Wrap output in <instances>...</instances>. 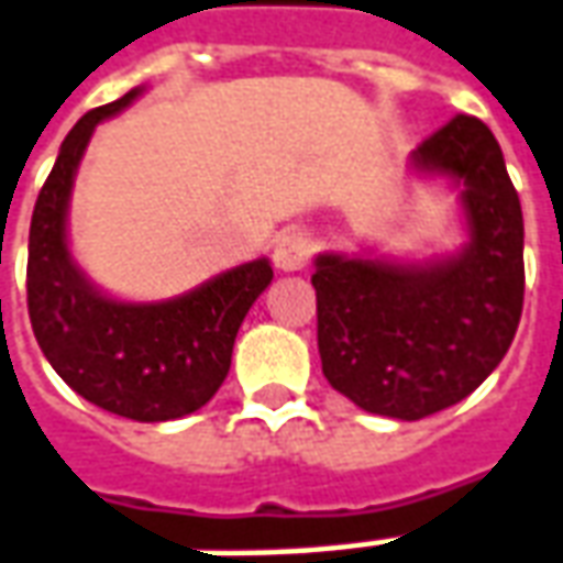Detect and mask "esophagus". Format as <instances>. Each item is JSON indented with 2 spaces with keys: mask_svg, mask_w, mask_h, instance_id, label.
I'll use <instances>...</instances> for the list:
<instances>
[{
  "mask_svg": "<svg viewBox=\"0 0 563 563\" xmlns=\"http://www.w3.org/2000/svg\"><path fill=\"white\" fill-rule=\"evenodd\" d=\"M310 262V241L301 231H283L274 243V265L280 271H301Z\"/></svg>",
  "mask_w": 563,
  "mask_h": 563,
  "instance_id": "esophagus-1",
  "label": "esophagus"
}]
</instances>
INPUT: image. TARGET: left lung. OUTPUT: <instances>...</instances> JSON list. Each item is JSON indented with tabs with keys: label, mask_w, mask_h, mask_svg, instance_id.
Returning <instances> with one entry per match:
<instances>
[{
	"label": "left lung",
	"mask_w": 563,
	"mask_h": 563,
	"mask_svg": "<svg viewBox=\"0 0 563 563\" xmlns=\"http://www.w3.org/2000/svg\"><path fill=\"white\" fill-rule=\"evenodd\" d=\"M411 161L463 186V253L432 265L325 253L310 277L325 380L399 420L466 399L506 356L525 305L521 200L485 121L454 115Z\"/></svg>",
	"instance_id": "left-lung-1"
}]
</instances>
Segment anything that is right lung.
<instances>
[{
	"label": "right lung",
	"mask_w": 563,
	"mask_h": 563,
	"mask_svg": "<svg viewBox=\"0 0 563 563\" xmlns=\"http://www.w3.org/2000/svg\"><path fill=\"white\" fill-rule=\"evenodd\" d=\"M140 97L90 109L66 133L35 200L26 258V308L54 372L88 402L121 418L158 423L198 411L231 368L246 310L268 289V258H255L198 289L152 305L97 292L66 246V207L93 128Z\"/></svg>",
	"instance_id": "1"
}]
</instances>
